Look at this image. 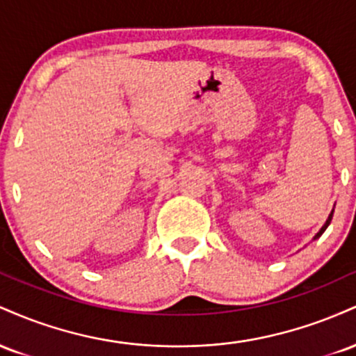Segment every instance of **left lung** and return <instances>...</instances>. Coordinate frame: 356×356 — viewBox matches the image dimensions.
Wrapping results in <instances>:
<instances>
[{
    "mask_svg": "<svg viewBox=\"0 0 356 356\" xmlns=\"http://www.w3.org/2000/svg\"><path fill=\"white\" fill-rule=\"evenodd\" d=\"M333 211H334V209H333ZM333 211H332V214H330V216H328V219H326V222H325V224H323V227H321V229L316 232V236H314V238H313V239H318V238H320V236L323 234V232H325V229H326V227H328V226H330V222H332V218H333Z\"/></svg>",
    "mask_w": 356,
    "mask_h": 356,
    "instance_id": "1",
    "label": "left lung"
}]
</instances>
